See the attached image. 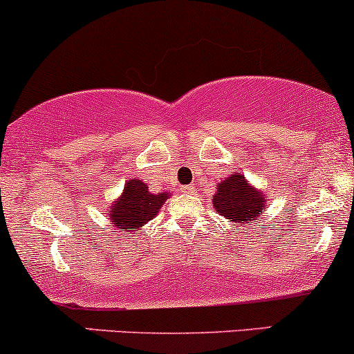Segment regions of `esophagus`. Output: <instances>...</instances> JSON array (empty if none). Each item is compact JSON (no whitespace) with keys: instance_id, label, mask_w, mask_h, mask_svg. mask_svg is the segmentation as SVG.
<instances>
[{"instance_id":"1","label":"esophagus","mask_w":354,"mask_h":354,"mask_svg":"<svg viewBox=\"0 0 354 354\" xmlns=\"http://www.w3.org/2000/svg\"><path fill=\"white\" fill-rule=\"evenodd\" d=\"M184 192H187V194H196V192H197L196 185H194V184L187 185V187H184Z\"/></svg>"}]
</instances>
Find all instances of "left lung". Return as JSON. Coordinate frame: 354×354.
Returning <instances> with one entry per match:
<instances>
[{"mask_svg": "<svg viewBox=\"0 0 354 354\" xmlns=\"http://www.w3.org/2000/svg\"><path fill=\"white\" fill-rule=\"evenodd\" d=\"M268 204V194L256 189L242 174H232L217 184L212 205L219 216L225 217L230 224L252 227L264 214Z\"/></svg>", "mask_w": 354, "mask_h": 354, "instance_id": "left-lung-1", "label": "left lung"}]
</instances>
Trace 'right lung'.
<instances>
[{"label": "right lung", "mask_w": 354, "mask_h": 354, "mask_svg": "<svg viewBox=\"0 0 354 354\" xmlns=\"http://www.w3.org/2000/svg\"><path fill=\"white\" fill-rule=\"evenodd\" d=\"M169 196L170 192H150L144 182L138 178H130L125 182L122 196L110 204V222L117 229H124L125 234L140 230L142 225L156 219Z\"/></svg>", "instance_id": "right-lung-1"}]
</instances>
